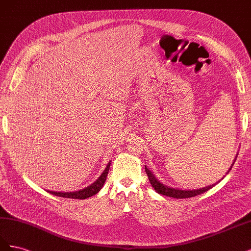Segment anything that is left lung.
<instances>
[{
  "instance_id": "obj_1",
  "label": "left lung",
  "mask_w": 251,
  "mask_h": 251,
  "mask_svg": "<svg viewBox=\"0 0 251 251\" xmlns=\"http://www.w3.org/2000/svg\"><path fill=\"white\" fill-rule=\"evenodd\" d=\"M235 160V159H234ZM233 163L231 164L230 169L228 170V172L231 170ZM144 169H146V173L149 177L150 180V183L151 185L153 186V188L155 191L160 194V195H164V196H168V197H172V198H176V199H185V198H192V197L195 196H198L201 195L205 192H207L208 189L212 188V186H215L216 184H212V185H208L206 187H203V188H199V189H191V191H182V189H177V188H172L170 186H166L164 184H162L160 181H158L157 178L154 176L153 173H151L147 166H144ZM223 179V178H222Z\"/></svg>"
}]
</instances>
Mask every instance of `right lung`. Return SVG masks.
Masks as SVG:
<instances>
[{
  "label": "right lung",
  "mask_w": 251,
  "mask_h": 251,
  "mask_svg": "<svg viewBox=\"0 0 251 251\" xmlns=\"http://www.w3.org/2000/svg\"><path fill=\"white\" fill-rule=\"evenodd\" d=\"M110 165H111V161L108 163L107 168L104 169L103 173L100 175V178H98L94 183H92L91 185H89L86 188H82L80 191L77 192H72V193H58V192H51L48 191L50 194L54 195V196H58V197H63V198H69V199H87L89 197H92L94 195H96L98 192L100 191L101 187L103 186L105 179H107L108 173L110 170Z\"/></svg>",
  "instance_id": "obj_1"
}]
</instances>
